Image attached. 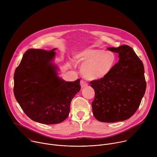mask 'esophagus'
<instances>
[{
  "instance_id": "esophagus-1",
  "label": "esophagus",
  "mask_w": 157,
  "mask_h": 157,
  "mask_svg": "<svg viewBox=\"0 0 157 157\" xmlns=\"http://www.w3.org/2000/svg\"><path fill=\"white\" fill-rule=\"evenodd\" d=\"M80 85H81V88H84V87H86L87 86V83L86 81H84V80H81Z\"/></svg>"
}]
</instances>
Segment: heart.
<instances>
[{
    "instance_id": "b5f03b06",
    "label": "heart",
    "mask_w": 157,
    "mask_h": 157,
    "mask_svg": "<svg viewBox=\"0 0 157 157\" xmlns=\"http://www.w3.org/2000/svg\"><path fill=\"white\" fill-rule=\"evenodd\" d=\"M77 63L82 64L81 74L87 80L96 81L106 77L114 68L117 57L115 53L95 47H87L76 53Z\"/></svg>"
}]
</instances>
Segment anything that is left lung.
<instances>
[{"instance_id":"left-lung-1","label":"left lung","mask_w":157,"mask_h":157,"mask_svg":"<svg viewBox=\"0 0 157 157\" xmlns=\"http://www.w3.org/2000/svg\"><path fill=\"white\" fill-rule=\"evenodd\" d=\"M107 49L118 53L119 60L106 77L90 82L95 91L92 108L98 121L113 123L135 114L145 94L146 81L143 63L130 47Z\"/></svg>"}]
</instances>
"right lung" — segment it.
Instances as JSON below:
<instances>
[{"mask_svg":"<svg viewBox=\"0 0 157 157\" xmlns=\"http://www.w3.org/2000/svg\"><path fill=\"white\" fill-rule=\"evenodd\" d=\"M30 49L14 73L13 93L25 114L43 124H56L69 116L73 98L80 91V79L66 81L53 63L56 53Z\"/></svg>","mask_w":157,"mask_h":157,"instance_id":"right-lung-1","label":"right lung"}]
</instances>
